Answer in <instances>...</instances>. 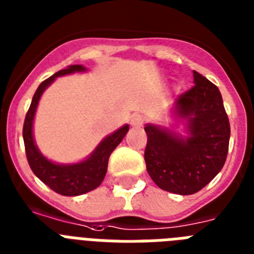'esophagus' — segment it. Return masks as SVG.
<instances>
[{
	"label": "esophagus",
	"instance_id": "obj_1",
	"mask_svg": "<svg viewBox=\"0 0 254 254\" xmlns=\"http://www.w3.org/2000/svg\"><path fill=\"white\" fill-rule=\"evenodd\" d=\"M144 122H145V119H144L142 115L135 114L131 117V125L133 126V127H141V126L144 125Z\"/></svg>",
	"mask_w": 254,
	"mask_h": 254
}]
</instances>
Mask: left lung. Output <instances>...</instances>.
<instances>
[{"mask_svg":"<svg viewBox=\"0 0 254 254\" xmlns=\"http://www.w3.org/2000/svg\"><path fill=\"white\" fill-rule=\"evenodd\" d=\"M194 85L175 100L174 115L187 121L183 137L146 125V171L163 190L193 194L214 179L227 158L230 122L217 85L193 71Z\"/></svg>","mask_w":254,"mask_h":254,"instance_id":"left-lung-1","label":"left lung"}]
</instances>
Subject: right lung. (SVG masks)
<instances>
[{"instance_id":"add662e5","label":"right lung","mask_w":254,"mask_h":254,"mask_svg":"<svg viewBox=\"0 0 254 254\" xmlns=\"http://www.w3.org/2000/svg\"><path fill=\"white\" fill-rule=\"evenodd\" d=\"M87 68L81 64H72L64 70L56 72L48 77L47 80H44L33 94L32 102H31V106L24 119V125H23V140H24V148H26L29 167L43 183H45L50 190H53L54 192L62 196H79V194L96 190L102 183L106 175L109 157L113 150L119 145V142L122 141L129 128L128 125H125L117 129L114 133L105 137L91 156L79 163L58 165L45 158L40 153L33 140L32 127L33 118H35V113H36L41 94L53 83L56 77L74 74V72H83Z\"/></svg>"}]
</instances>
